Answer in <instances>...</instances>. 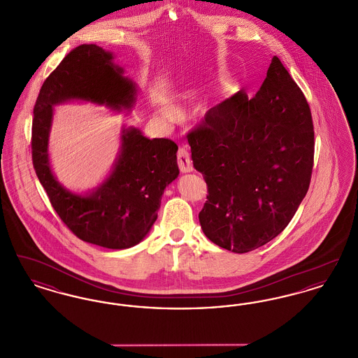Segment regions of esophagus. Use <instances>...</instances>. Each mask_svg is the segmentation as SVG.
<instances>
[{
    "instance_id": "34e87169",
    "label": "esophagus",
    "mask_w": 358,
    "mask_h": 358,
    "mask_svg": "<svg viewBox=\"0 0 358 358\" xmlns=\"http://www.w3.org/2000/svg\"><path fill=\"white\" fill-rule=\"evenodd\" d=\"M177 164H178V168L182 173H190L193 171V165H192V159L189 157L185 149H180L178 153H177Z\"/></svg>"
}]
</instances>
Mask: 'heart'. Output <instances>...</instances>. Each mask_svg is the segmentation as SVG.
Instances as JSON below:
<instances>
[{
	"label": "heart",
	"instance_id": "b5f03b06",
	"mask_svg": "<svg viewBox=\"0 0 358 358\" xmlns=\"http://www.w3.org/2000/svg\"><path fill=\"white\" fill-rule=\"evenodd\" d=\"M162 114H164V117L166 118V120H174L176 117H177V110L174 108V107H171V106H166V107H164V110H162Z\"/></svg>",
	"mask_w": 358,
	"mask_h": 358
}]
</instances>
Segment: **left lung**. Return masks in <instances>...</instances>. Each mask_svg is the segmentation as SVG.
I'll use <instances>...</instances> for the list:
<instances>
[{
    "mask_svg": "<svg viewBox=\"0 0 358 358\" xmlns=\"http://www.w3.org/2000/svg\"><path fill=\"white\" fill-rule=\"evenodd\" d=\"M187 142L208 185L199 220L210 241L244 254L289 225L310 185L314 127L302 90L276 56L252 99L238 91L213 107Z\"/></svg>",
    "mask_w": 358,
    "mask_h": 358,
    "instance_id": "1",
    "label": "left lung"
}]
</instances>
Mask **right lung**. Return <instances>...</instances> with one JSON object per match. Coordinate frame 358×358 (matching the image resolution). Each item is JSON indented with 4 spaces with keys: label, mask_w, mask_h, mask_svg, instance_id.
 Returning <instances> with one entry per match:
<instances>
[{
    "label": "right lung",
    "mask_w": 358,
    "mask_h": 358,
    "mask_svg": "<svg viewBox=\"0 0 358 358\" xmlns=\"http://www.w3.org/2000/svg\"><path fill=\"white\" fill-rule=\"evenodd\" d=\"M113 59L111 52L95 44H82L45 79L34 108L32 161L53 209L75 236L124 250L142 241L157 220L164 190L180 173L178 146L166 138L149 139L136 127L123 129L111 174L87 194L60 185L48 157L53 106L85 101L120 111L136 103V83L123 76V69Z\"/></svg>",
    "instance_id": "obj_1"
}]
</instances>
